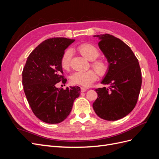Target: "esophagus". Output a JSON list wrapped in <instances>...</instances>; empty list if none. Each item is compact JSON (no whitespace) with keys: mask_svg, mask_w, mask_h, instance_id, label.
Returning a JSON list of instances; mask_svg holds the SVG:
<instances>
[{"mask_svg":"<svg viewBox=\"0 0 159 159\" xmlns=\"http://www.w3.org/2000/svg\"><path fill=\"white\" fill-rule=\"evenodd\" d=\"M87 91V88H83V87L81 88V92H85V91Z\"/></svg>","mask_w":159,"mask_h":159,"instance_id":"34e87169","label":"esophagus"}]
</instances>
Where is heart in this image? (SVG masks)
I'll return each instance as SVG.
<instances>
[{
    "label": "heart",
    "mask_w": 159,
    "mask_h": 159,
    "mask_svg": "<svg viewBox=\"0 0 159 159\" xmlns=\"http://www.w3.org/2000/svg\"><path fill=\"white\" fill-rule=\"evenodd\" d=\"M80 54L89 61H93L99 56V51L95 46L91 44H83L78 47ZM72 56V51L70 49L64 52L61 59V66L62 68L68 70L70 66V61ZM91 66L97 71L100 76H103L108 71V66L103 60H99L93 61ZM98 75L93 70H89L84 71H75L70 77V81L72 84L80 85L88 87L97 80Z\"/></svg>",
    "instance_id": "obj_1"
}]
</instances>
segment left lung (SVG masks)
Wrapping results in <instances>:
<instances>
[{
    "mask_svg": "<svg viewBox=\"0 0 159 159\" xmlns=\"http://www.w3.org/2000/svg\"><path fill=\"white\" fill-rule=\"evenodd\" d=\"M109 63L102 81L107 87L96 89L98 97L93 103L98 116L107 121L125 117L135 107L142 84L139 61L125 43L112 35H95Z\"/></svg>",
    "mask_w": 159,
    "mask_h": 159,
    "instance_id": "obj_1",
    "label": "left lung"
}]
</instances>
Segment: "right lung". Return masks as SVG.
<instances>
[{
    "instance_id": "right-lung-1",
    "label": "right lung",
    "mask_w": 159,
    "mask_h": 159,
    "mask_svg": "<svg viewBox=\"0 0 159 159\" xmlns=\"http://www.w3.org/2000/svg\"><path fill=\"white\" fill-rule=\"evenodd\" d=\"M75 40L52 38L42 42L28 57L22 71V85L33 113L41 121L56 124L70 113L74 100L79 97L78 86L58 89L66 84L61 59L65 50Z\"/></svg>"
}]
</instances>
